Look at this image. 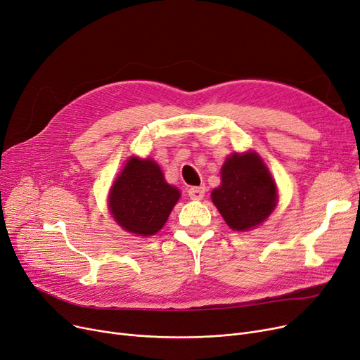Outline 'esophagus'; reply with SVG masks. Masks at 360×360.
<instances>
[{"mask_svg":"<svg viewBox=\"0 0 360 360\" xmlns=\"http://www.w3.org/2000/svg\"><path fill=\"white\" fill-rule=\"evenodd\" d=\"M205 192H207V187H205V186H193V187H191L189 191H187V193H189L191 199H193V200L203 199Z\"/></svg>","mask_w":360,"mask_h":360,"instance_id":"obj_1","label":"esophagus"}]
</instances>
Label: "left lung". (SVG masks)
<instances>
[{"mask_svg": "<svg viewBox=\"0 0 360 360\" xmlns=\"http://www.w3.org/2000/svg\"><path fill=\"white\" fill-rule=\"evenodd\" d=\"M227 226L248 231L264 222L277 205V186L258 153H231L221 167V184L211 193Z\"/></svg>", "mask_w": 360, "mask_h": 360, "instance_id": "left-lung-1", "label": "left lung"}]
</instances>
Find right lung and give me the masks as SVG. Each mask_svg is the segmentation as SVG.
<instances>
[{"instance_id": "add662e5", "label": "right lung", "mask_w": 360, "mask_h": 360, "mask_svg": "<svg viewBox=\"0 0 360 360\" xmlns=\"http://www.w3.org/2000/svg\"><path fill=\"white\" fill-rule=\"evenodd\" d=\"M180 199L153 160L130 157L111 186L108 207L123 230L142 237L158 233Z\"/></svg>"}]
</instances>
